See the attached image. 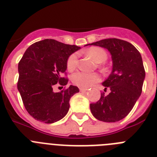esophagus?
Listing matches in <instances>:
<instances>
[{
    "label": "esophagus",
    "mask_w": 157,
    "mask_h": 157,
    "mask_svg": "<svg viewBox=\"0 0 157 157\" xmlns=\"http://www.w3.org/2000/svg\"><path fill=\"white\" fill-rule=\"evenodd\" d=\"M79 90L81 91V92H85V91L88 90V88H82V87H80Z\"/></svg>",
    "instance_id": "esophagus-1"
}]
</instances>
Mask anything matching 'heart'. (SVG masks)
<instances>
[{
	"label": "heart",
	"instance_id": "obj_1",
	"mask_svg": "<svg viewBox=\"0 0 157 157\" xmlns=\"http://www.w3.org/2000/svg\"><path fill=\"white\" fill-rule=\"evenodd\" d=\"M86 53L90 56L98 63H103L107 59L108 55L105 49L100 47H91L86 51ZM78 64V55L72 53L67 60V67L69 71H74ZM100 78L97 73H87L85 71H77L72 76V82L76 86L82 88H88L98 82Z\"/></svg>",
	"mask_w": 157,
	"mask_h": 157
}]
</instances>
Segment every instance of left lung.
<instances>
[{"instance_id": "8db88e82", "label": "left lung", "mask_w": 157, "mask_h": 157, "mask_svg": "<svg viewBox=\"0 0 157 157\" xmlns=\"http://www.w3.org/2000/svg\"><path fill=\"white\" fill-rule=\"evenodd\" d=\"M89 45L107 48L112 59V73L102 83L105 91L109 88L110 93H102L98 102L90 104L91 112L100 121H120L132 110L142 91L145 71L141 54L132 44L118 38Z\"/></svg>"}]
</instances>
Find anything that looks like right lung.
I'll list each match as a JSON object with an SVG mask.
<instances>
[{"label": "right lung", "mask_w": 157, "mask_h": 157, "mask_svg": "<svg viewBox=\"0 0 157 157\" xmlns=\"http://www.w3.org/2000/svg\"><path fill=\"white\" fill-rule=\"evenodd\" d=\"M77 45H66L54 39H45L32 44L19 62L17 88L27 112L36 120L45 123L59 121L69 110V101L76 93L71 86L54 93L56 84L66 86L67 60L78 50Z\"/></svg>", "instance_id": "obj_1"}]
</instances>
